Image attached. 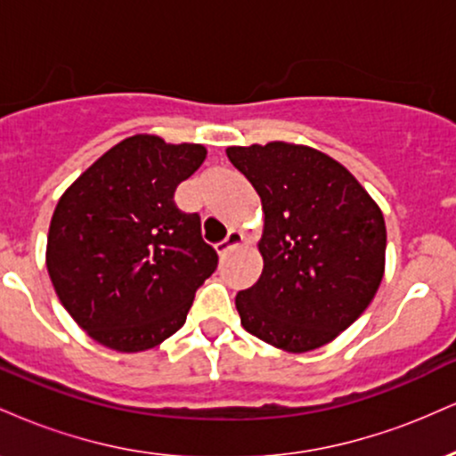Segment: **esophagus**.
Wrapping results in <instances>:
<instances>
[{"label": "esophagus", "mask_w": 456, "mask_h": 456, "mask_svg": "<svg viewBox=\"0 0 456 456\" xmlns=\"http://www.w3.org/2000/svg\"><path fill=\"white\" fill-rule=\"evenodd\" d=\"M244 233L242 232H238V229H232V232H229V235L227 238L223 240V242H218L216 244V250H218V255H227V253H232L233 248H238L240 244H244Z\"/></svg>", "instance_id": "obj_1"}]
</instances>
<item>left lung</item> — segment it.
Wrapping results in <instances>:
<instances>
[{
  "instance_id": "left-lung-1",
  "label": "left lung",
  "mask_w": 456,
  "mask_h": 456,
  "mask_svg": "<svg viewBox=\"0 0 456 456\" xmlns=\"http://www.w3.org/2000/svg\"><path fill=\"white\" fill-rule=\"evenodd\" d=\"M227 156L264 208V272L235 296L244 330L291 354L334 341L384 279L379 206L341 162L306 145H233Z\"/></svg>"
}]
</instances>
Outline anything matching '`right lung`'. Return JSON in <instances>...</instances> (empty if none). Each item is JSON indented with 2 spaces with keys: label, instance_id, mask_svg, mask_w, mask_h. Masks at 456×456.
Instances as JSON below:
<instances>
[{
  "label": "right lung",
  "instance_id": "right-lung-1",
  "mask_svg": "<svg viewBox=\"0 0 456 456\" xmlns=\"http://www.w3.org/2000/svg\"><path fill=\"white\" fill-rule=\"evenodd\" d=\"M199 143L134 134L104 151L57 201L46 270L70 317L104 347L134 354L184 326L218 265L199 214L174 192L206 160Z\"/></svg>",
  "mask_w": 456,
  "mask_h": 456
}]
</instances>
